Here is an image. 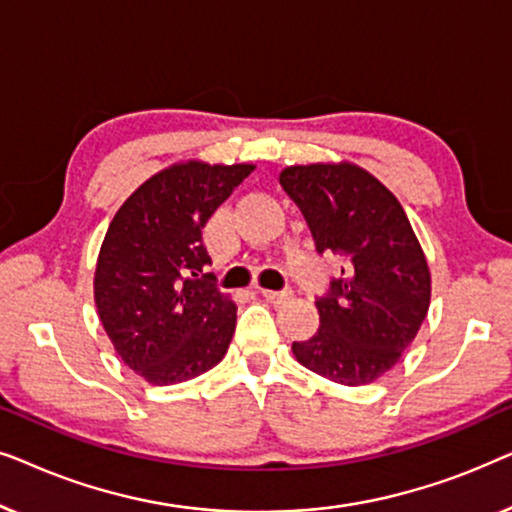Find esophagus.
Masks as SVG:
<instances>
[{"instance_id": "34e87169", "label": "esophagus", "mask_w": 512, "mask_h": 512, "mask_svg": "<svg viewBox=\"0 0 512 512\" xmlns=\"http://www.w3.org/2000/svg\"><path fill=\"white\" fill-rule=\"evenodd\" d=\"M261 296L265 298V300H270V303H275V305H279V303H284V300H289L293 293L289 291V289H284V291H272V289H261Z\"/></svg>"}]
</instances>
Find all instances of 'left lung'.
Listing matches in <instances>:
<instances>
[{
	"mask_svg": "<svg viewBox=\"0 0 512 512\" xmlns=\"http://www.w3.org/2000/svg\"><path fill=\"white\" fill-rule=\"evenodd\" d=\"M279 184L303 212L319 254L345 258L317 298L319 331L293 342L312 373L359 387L401 359L431 303V272L401 202L361 167L293 165Z\"/></svg>",
	"mask_w": 512,
	"mask_h": 512,
	"instance_id": "obj_1",
	"label": "left lung"
}]
</instances>
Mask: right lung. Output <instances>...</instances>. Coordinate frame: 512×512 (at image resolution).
<instances>
[{
	"label": "right lung",
	"mask_w": 512,
	"mask_h": 512,
	"mask_svg": "<svg viewBox=\"0 0 512 512\" xmlns=\"http://www.w3.org/2000/svg\"><path fill=\"white\" fill-rule=\"evenodd\" d=\"M254 165L188 160L144 181L118 209L95 268L100 321L151 384L193 380L228 352L237 307L216 289L202 228Z\"/></svg>",
	"instance_id": "right-lung-1"
}]
</instances>
